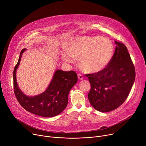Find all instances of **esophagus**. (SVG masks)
Returning a JSON list of instances; mask_svg holds the SVG:
<instances>
[{
  "label": "esophagus",
  "instance_id": "34e87169",
  "mask_svg": "<svg viewBox=\"0 0 146 146\" xmlns=\"http://www.w3.org/2000/svg\"><path fill=\"white\" fill-rule=\"evenodd\" d=\"M78 78L79 80H82L83 78H84V77H83V76L81 74H78Z\"/></svg>",
  "mask_w": 146,
  "mask_h": 146
}]
</instances>
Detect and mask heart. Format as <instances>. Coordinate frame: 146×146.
Wrapping results in <instances>:
<instances>
[{"label":"heart","mask_w":146,"mask_h":146,"mask_svg":"<svg viewBox=\"0 0 146 146\" xmlns=\"http://www.w3.org/2000/svg\"><path fill=\"white\" fill-rule=\"evenodd\" d=\"M114 48L107 38L82 36L70 41L67 50L62 52L64 61L73 64L78 57L79 64L88 73H97L105 69L113 55Z\"/></svg>","instance_id":"heart-1"}]
</instances>
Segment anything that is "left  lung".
<instances>
[{
    "label": "left lung",
    "mask_w": 146,
    "mask_h": 146,
    "mask_svg": "<svg viewBox=\"0 0 146 146\" xmlns=\"http://www.w3.org/2000/svg\"><path fill=\"white\" fill-rule=\"evenodd\" d=\"M117 46L107 66L87 74L91 84L88 97L91 105L100 112L112 111L128 98L135 79V69L125 45L115 41Z\"/></svg>",
    "instance_id": "1"
}]
</instances>
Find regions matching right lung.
I'll list each match as a JSON object with an SVG mask.
<instances>
[{"label":"right lung","instance_id":"obj_1","mask_svg":"<svg viewBox=\"0 0 146 146\" xmlns=\"http://www.w3.org/2000/svg\"><path fill=\"white\" fill-rule=\"evenodd\" d=\"M25 50L21 52L13 72L14 91L17 100L24 109L34 114L44 117L56 116L66 108L68 95L77 82V75L73 70L64 72L58 70L45 92L36 96H27L18 88L15 76L17 69Z\"/></svg>","mask_w":146,"mask_h":146}]
</instances>
